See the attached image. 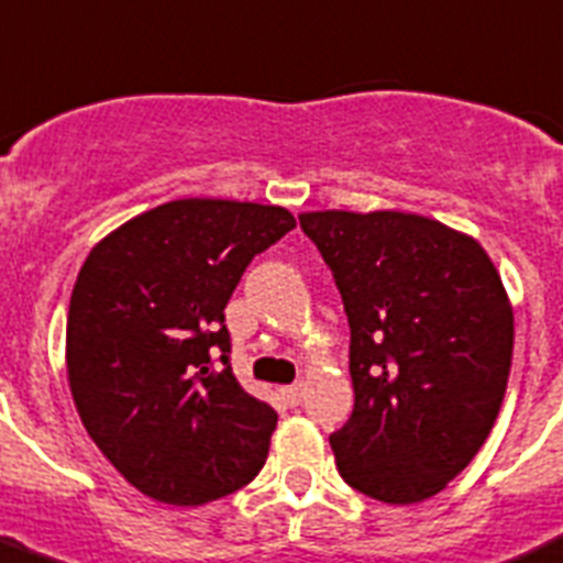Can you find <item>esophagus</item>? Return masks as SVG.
<instances>
[{
    "instance_id": "34e87169",
    "label": "esophagus",
    "mask_w": 563,
    "mask_h": 563,
    "mask_svg": "<svg viewBox=\"0 0 563 563\" xmlns=\"http://www.w3.org/2000/svg\"><path fill=\"white\" fill-rule=\"evenodd\" d=\"M280 394H283V400L288 402V406H299V402H302V397H306V388H302V383H294V386H286V388H280Z\"/></svg>"
}]
</instances>
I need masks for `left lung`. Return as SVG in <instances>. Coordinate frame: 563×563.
Returning a JSON list of instances; mask_svg holds the SVG:
<instances>
[{"instance_id": "1", "label": "left lung", "mask_w": 563, "mask_h": 563, "mask_svg": "<svg viewBox=\"0 0 563 563\" xmlns=\"http://www.w3.org/2000/svg\"><path fill=\"white\" fill-rule=\"evenodd\" d=\"M299 228L322 252L350 322L355 408L330 435L361 495L411 506L466 470L495 428L514 311L483 246L417 213L317 210Z\"/></svg>"}]
</instances>
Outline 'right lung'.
Listing matches in <instances>:
<instances>
[{
	"label": "right lung",
	"instance_id": "right-lung-1",
	"mask_svg": "<svg viewBox=\"0 0 563 563\" xmlns=\"http://www.w3.org/2000/svg\"><path fill=\"white\" fill-rule=\"evenodd\" d=\"M286 208L175 199L99 241L77 275L66 369L104 459L169 506L233 495L269 455L275 408L239 386L224 308Z\"/></svg>",
	"mask_w": 563,
	"mask_h": 563
}]
</instances>
